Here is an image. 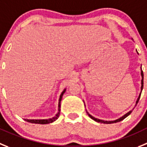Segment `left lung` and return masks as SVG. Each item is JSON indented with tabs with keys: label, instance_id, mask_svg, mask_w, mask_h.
I'll return each instance as SVG.
<instances>
[{
	"label": "left lung",
	"instance_id": "left-lung-1",
	"mask_svg": "<svg viewBox=\"0 0 147 147\" xmlns=\"http://www.w3.org/2000/svg\"><path fill=\"white\" fill-rule=\"evenodd\" d=\"M137 53H138V52H137ZM141 75H142V86H141V93H140L139 96H138V98H137V100H136V106L137 103H138V101H139L140 96H141V94H142V89H143V86H144V73H143V71H142V72H141ZM131 112H132V110L129 111V112H127V113H126L125 115H123V117H120V118H119V119H117V120H112V121H107V120H99V119H98V118H96V117H93L92 115H90V114H89L88 112H87V113H88V116H89V117H90V118L92 119V120H95V121L98 122V123H105V124H111V123H117V122H120V121H121V120H124V119L126 117H127V116H128V115H129L131 113Z\"/></svg>",
	"mask_w": 147,
	"mask_h": 147
}]
</instances>
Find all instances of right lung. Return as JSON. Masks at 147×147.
<instances>
[{
    "label": "right lung",
    "mask_w": 147,
    "mask_h": 147,
    "mask_svg": "<svg viewBox=\"0 0 147 147\" xmlns=\"http://www.w3.org/2000/svg\"><path fill=\"white\" fill-rule=\"evenodd\" d=\"M65 91H66V88L63 90L62 92H61V95H60L59 99L58 112H57V114L55 115L54 117H53L52 118H49V119H43V120H28V119H24V120L27 122H29V123H35V124H49V123H53V121H55L56 120H57V118L59 117V115H60V107H61V98H62V96H63V94L65 93Z\"/></svg>",
    "instance_id": "1"
}]
</instances>
